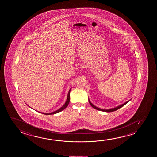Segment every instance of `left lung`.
<instances>
[{"label": "left lung", "mask_w": 157, "mask_h": 157, "mask_svg": "<svg viewBox=\"0 0 157 157\" xmlns=\"http://www.w3.org/2000/svg\"><path fill=\"white\" fill-rule=\"evenodd\" d=\"M88 101H89V102L90 103V105H91V106H92L93 108L95 109L98 110H100V111H102V112H114V111H116V110L118 109H120L123 106H124V105H126V104H127V103H128L130 100L127 101L125 103H123V104L121 105H118V106L114 108H112V109H100V108H99L97 107L96 106H95L93 104L91 103V102H90V100H88Z\"/></svg>", "instance_id": "8db88e82"}]
</instances>
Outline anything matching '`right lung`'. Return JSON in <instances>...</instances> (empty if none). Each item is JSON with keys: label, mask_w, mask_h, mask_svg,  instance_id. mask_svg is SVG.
Wrapping results in <instances>:
<instances>
[{"label": "right lung", "mask_w": 157, "mask_h": 157, "mask_svg": "<svg viewBox=\"0 0 157 157\" xmlns=\"http://www.w3.org/2000/svg\"><path fill=\"white\" fill-rule=\"evenodd\" d=\"M71 88L70 89V90H69V93H68V94H67V101L65 102V103L64 105H63L62 107L60 108L59 109L57 110L56 111H55L54 112H52L51 113H41V112H39V113H42V114H44V115H52V114H55L56 113H58L59 112H62V110L65 109L67 107V106L68 105H69V102H70V91H71Z\"/></svg>", "instance_id": "obj_1"}]
</instances>
